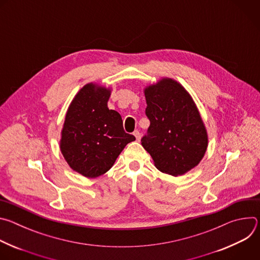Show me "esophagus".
I'll use <instances>...</instances> for the list:
<instances>
[{
	"label": "esophagus",
	"instance_id": "34e87169",
	"mask_svg": "<svg viewBox=\"0 0 260 260\" xmlns=\"http://www.w3.org/2000/svg\"><path fill=\"white\" fill-rule=\"evenodd\" d=\"M134 136L136 137V140H137V141H140V139H141V134L139 133V131H135V132H134Z\"/></svg>",
	"mask_w": 260,
	"mask_h": 260
}]
</instances>
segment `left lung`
I'll use <instances>...</instances> for the list:
<instances>
[{
	"label": "left lung",
	"instance_id": "obj_1",
	"mask_svg": "<svg viewBox=\"0 0 260 260\" xmlns=\"http://www.w3.org/2000/svg\"><path fill=\"white\" fill-rule=\"evenodd\" d=\"M150 120L142 146L162 173L180 176L197 167L208 147V134L189 92L178 81L162 78L144 89Z\"/></svg>",
	"mask_w": 260,
	"mask_h": 260
}]
</instances>
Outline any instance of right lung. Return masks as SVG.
Returning <instances> with one entry per match:
<instances>
[{
	"instance_id": "right-lung-1",
	"label": "right lung",
	"mask_w": 260,
	"mask_h": 260,
	"mask_svg": "<svg viewBox=\"0 0 260 260\" xmlns=\"http://www.w3.org/2000/svg\"><path fill=\"white\" fill-rule=\"evenodd\" d=\"M111 89L84 85L71 102L59 148L72 170L87 178L104 175L124 147L136 140L123 129L120 114L108 108Z\"/></svg>"
}]
</instances>
